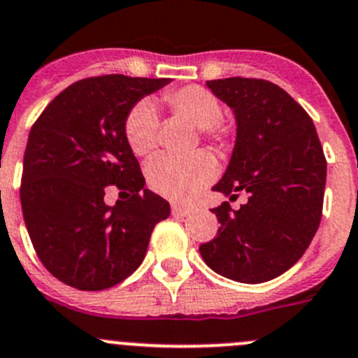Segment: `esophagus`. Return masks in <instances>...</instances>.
Segmentation results:
<instances>
[{"label": "esophagus", "instance_id": "obj_1", "mask_svg": "<svg viewBox=\"0 0 358 358\" xmlns=\"http://www.w3.org/2000/svg\"><path fill=\"white\" fill-rule=\"evenodd\" d=\"M171 211L175 217H185V215H189L192 211V208L183 206V204H171Z\"/></svg>", "mask_w": 358, "mask_h": 358}]
</instances>
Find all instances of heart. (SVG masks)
<instances>
[{"mask_svg": "<svg viewBox=\"0 0 358 358\" xmlns=\"http://www.w3.org/2000/svg\"><path fill=\"white\" fill-rule=\"evenodd\" d=\"M166 105L183 119L197 126L201 140L210 143L220 154L232 147V129L222 120L224 106L211 91L201 85H185L166 91ZM159 115L147 99L138 101L127 112L122 124L124 140L136 157H150L157 148ZM217 173L215 159L208 152L197 150L185 157L161 155L147 166V182L154 192L173 201L192 197L199 189L213 180Z\"/></svg>", "mask_w": 358, "mask_h": 358, "instance_id": "1", "label": "heart"}]
</instances>
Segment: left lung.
I'll return each mask as SVG.
<instances>
[{"mask_svg": "<svg viewBox=\"0 0 358 358\" xmlns=\"http://www.w3.org/2000/svg\"><path fill=\"white\" fill-rule=\"evenodd\" d=\"M234 110L238 138L217 192L248 203L213 208L220 227L199 252L218 275L262 283L303 257L322 220L327 161L306 110L276 83L231 76L208 80Z\"/></svg>", "mask_w": 358, "mask_h": 358, "instance_id": "left-lung-1", "label": "left lung"}]
</instances>
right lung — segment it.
I'll return each mask as SVG.
<instances>
[{
  "label": "right lung",
  "instance_id": "obj_1",
  "mask_svg": "<svg viewBox=\"0 0 358 358\" xmlns=\"http://www.w3.org/2000/svg\"><path fill=\"white\" fill-rule=\"evenodd\" d=\"M169 78L89 76L66 87L33 124L24 152L20 204L47 271L78 290H105L138 269L169 203L145 189L124 140L127 112ZM110 185L128 194L108 207Z\"/></svg>",
  "mask_w": 358,
  "mask_h": 358
}]
</instances>
